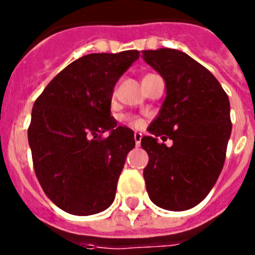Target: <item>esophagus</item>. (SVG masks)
Segmentation results:
<instances>
[{
    "mask_svg": "<svg viewBox=\"0 0 255 255\" xmlns=\"http://www.w3.org/2000/svg\"><path fill=\"white\" fill-rule=\"evenodd\" d=\"M133 137H135L136 147H139L140 143H141V137H143V135H141L140 132H135V135H133Z\"/></svg>",
    "mask_w": 255,
    "mask_h": 255,
    "instance_id": "1",
    "label": "esophagus"
}]
</instances>
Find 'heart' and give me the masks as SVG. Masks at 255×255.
<instances>
[{
	"instance_id": "b5f03b06",
	"label": "heart",
	"mask_w": 255,
	"mask_h": 255,
	"mask_svg": "<svg viewBox=\"0 0 255 255\" xmlns=\"http://www.w3.org/2000/svg\"><path fill=\"white\" fill-rule=\"evenodd\" d=\"M127 122H128V123H129V124H132V126H139V120L133 119L132 116H128V118H127Z\"/></svg>"
}]
</instances>
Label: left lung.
I'll list each match as a JSON object with an SVG mask.
<instances>
[{"label":"left lung","mask_w":255,"mask_h":255,"mask_svg":"<svg viewBox=\"0 0 255 255\" xmlns=\"http://www.w3.org/2000/svg\"><path fill=\"white\" fill-rule=\"evenodd\" d=\"M143 59L161 75L165 99L141 137L149 156L144 168L148 196L159 208L181 212L209 194L225 163L232 133L229 98L214 75L184 51L144 50ZM170 138L167 147L159 143Z\"/></svg>","instance_id":"8db88e82"}]
</instances>
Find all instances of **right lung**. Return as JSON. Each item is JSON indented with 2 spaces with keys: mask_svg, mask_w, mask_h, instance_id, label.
Here are the masks:
<instances>
[{
  "mask_svg": "<svg viewBox=\"0 0 255 255\" xmlns=\"http://www.w3.org/2000/svg\"><path fill=\"white\" fill-rule=\"evenodd\" d=\"M139 55L127 50L79 58L34 103L27 129L34 170L46 196L67 213H100L115 200L135 137L111 116L112 94ZM104 131L110 135L100 139Z\"/></svg>",
  "mask_w": 255,
  "mask_h": 255,
  "instance_id": "right-lung-1",
  "label": "right lung"
}]
</instances>
